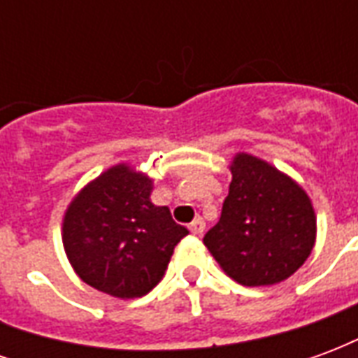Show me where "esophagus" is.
Segmentation results:
<instances>
[{
  "label": "esophagus",
  "instance_id": "esophagus-1",
  "mask_svg": "<svg viewBox=\"0 0 358 358\" xmlns=\"http://www.w3.org/2000/svg\"><path fill=\"white\" fill-rule=\"evenodd\" d=\"M189 230H192V234H195V236H201V234L205 232V222H203V218H195L194 222L189 224Z\"/></svg>",
  "mask_w": 358,
  "mask_h": 358
}]
</instances>
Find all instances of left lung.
Masks as SVG:
<instances>
[{
  "label": "left lung",
  "mask_w": 358,
  "mask_h": 358,
  "mask_svg": "<svg viewBox=\"0 0 358 358\" xmlns=\"http://www.w3.org/2000/svg\"><path fill=\"white\" fill-rule=\"evenodd\" d=\"M230 172L220 220L203 243L238 284H278L315 248V209L299 184L263 159L238 153Z\"/></svg>",
  "instance_id": "left-lung-1"
}]
</instances>
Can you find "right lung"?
<instances>
[{
	"label": "right lung",
	"mask_w": 358,
	"mask_h": 358,
	"mask_svg": "<svg viewBox=\"0 0 358 358\" xmlns=\"http://www.w3.org/2000/svg\"><path fill=\"white\" fill-rule=\"evenodd\" d=\"M153 180L117 164L76 195L63 220V245L74 272L120 299L155 287L187 228L149 195Z\"/></svg>",
	"instance_id": "right-lung-1"
}]
</instances>
